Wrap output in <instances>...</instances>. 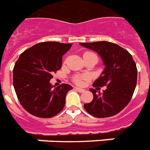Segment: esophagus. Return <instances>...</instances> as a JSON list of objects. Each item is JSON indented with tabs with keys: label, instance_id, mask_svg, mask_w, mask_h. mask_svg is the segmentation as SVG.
<instances>
[{
	"label": "esophagus",
	"instance_id": "34e87169",
	"mask_svg": "<svg viewBox=\"0 0 150 150\" xmlns=\"http://www.w3.org/2000/svg\"><path fill=\"white\" fill-rule=\"evenodd\" d=\"M75 90L77 91L78 92H80V93H83V92L85 91L84 89H82V88H80V87H75Z\"/></svg>",
	"mask_w": 150,
	"mask_h": 150
}]
</instances>
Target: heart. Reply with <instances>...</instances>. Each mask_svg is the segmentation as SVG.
Returning <instances> with one entry per match:
<instances>
[{
	"instance_id": "obj_1",
	"label": "heart",
	"mask_w": 150,
	"mask_h": 150,
	"mask_svg": "<svg viewBox=\"0 0 150 150\" xmlns=\"http://www.w3.org/2000/svg\"><path fill=\"white\" fill-rule=\"evenodd\" d=\"M89 53H94V52H84V54H89ZM90 76H87V75H76L75 76H74L73 78V81L77 85H83V81H87V80H89Z\"/></svg>"
}]
</instances>
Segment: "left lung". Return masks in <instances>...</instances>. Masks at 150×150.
I'll list each match as a JSON object with an SVG mask.
<instances>
[{"label": "left lung", "mask_w": 150, "mask_h": 150, "mask_svg": "<svg viewBox=\"0 0 150 150\" xmlns=\"http://www.w3.org/2000/svg\"><path fill=\"white\" fill-rule=\"evenodd\" d=\"M93 50L102 58L105 66L100 77L93 83L96 89L106 86L103 93L91 89V102L83 105L85 110L96 118H108L122 111L131 100L137 83V68L132 55L117 44L110 42L80 43Z\"/></svg>", "instance_id": "left-lung-1"}]
</instances>
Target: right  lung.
Returning a JSON list of instances; mask_svg holds the SVG:
<instances>
[{
    "mask_svg": "<svg viewBox=\"0 0 150 150\" xmlns=\"http://www.w3.org/2000/svg\"><path fill=\"white\" fill-rule=\"evenodd\" d=\"M72 43L44 42L24 51L13 69V84L21 106L39 118H52L65 106L66 96L73 87L62 83L54 87L50 81L60 69L63 56Z\"/></svg>",
    "mask_w": 150,
    "mask_h": 150,
    "instance_id": "add662e5",
    "label": "right lung"
}]
</instances>
